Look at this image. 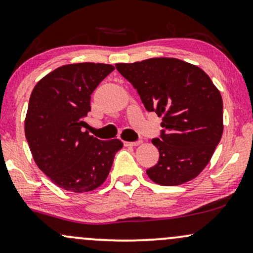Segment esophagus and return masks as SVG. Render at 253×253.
Segmentation results:
<instances>
[{
    "instance_id": "esophagus-1",
    "label": "esophagus",
    "mask_w": 253,
    "mask_h": 253,
    "mask_svg": "<svg viewBox=\"0 0 253 253\" xmlns=\"http://www.w3.org/2000/svg\"><path fill=\"white\" fill-rule=\"evenodd\" d=\"M141 141H136V142H124V145L126 147H137V145L141 144Z\"/></svg>"
}]
</instances>
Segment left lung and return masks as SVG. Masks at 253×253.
Segmentation results:
<instances>
[{
    "mask_svg": "<svg viewBox=\"0 0 253 253\" xmlns=\"http://www.w3.org/2000/svg\"><path fill=\"white\" fill-rule=\"evenodd\" d=\"M116 68L137 90L148 111L162 117L159 162L148 169L151 181L177 186L209 165L224 131L220 91L200 67L175 58H151Z\"/></svg>",
    "mask_w": 253,
    "mask_h": 253,
    "instance_id": "obj_1",
    "label": "left lung"
}]
</instances>
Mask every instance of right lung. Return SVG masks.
<instances>
[{"label": "right lung", "instance_id": "add662e5", "mask_svg": "<svg viewBox=\"0 0 253 253\" xmlns=\"http://www.w3.org/2000/svg\"><path fill=\"white\" fill-rule=\"evenodd\" d=\"M115 67L79 62L46 74L33 88L25 120V135L35 163L54 185L86 193L102 186L120 139L100 141L83 131L91 110L92 92Z\"/></svg>", "mask_w": 253, "mask_h": 253}]
</instances>
